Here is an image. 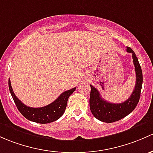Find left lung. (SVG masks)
I'll return each mask as SVG.
<instances>
[{
  "label": "left lung",
  "instance_id": "obj_1",
  "mask_svg": "<svg viewBox=\"0 0 153 153\" xmlns=\"http://www.w3.org/2000/svg\"><path fill=\"white\" fill-rule=\"evenodd\" d=\"M127 51L131 53L136 71V81L135 88L131 97L121 103L107 102L101 97L98 90L90 85L91 92L89 97V107L91 113L96 119L104 123H114L124 118L135 109L139 102L142 86L143 75L141 66L136 53L131 48H127Z\"/></svg>",
  "mask_w": 153,
  "mask_h": 153
}]
</instances>
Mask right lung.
Returning a JSON list of instances; mask_svg holds the SVG:
<instances>
[{
	"label": "right lung",
	"instance_id": "obj_1",
	"mask_svg": "<svg viewBox=\"0 0 153 153\" xmlns=\"http://www.w3.org/2000/svg\"><path fill=\"white\" fill-rule=\"evenodd\" d=\"M9 88L16 106L21 114L27 120L40 124H47L59 120L65 111L67 100L76 88L67 90L62 93L55 101L49 105L41 108L28 107L23 104L14 94L10 80H9Z\"/></svg>",
	"mask_w": 153,
	"mask_h": 153
}]
</instances>
